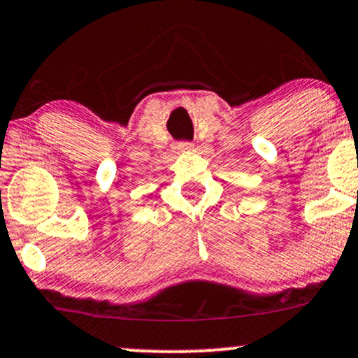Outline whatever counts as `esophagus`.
I'll return each instance as SVG.
<instances>
[{
    "label": "esophagus",
    "mask_w": 358,
    "mask_h": 358,
    "mask_svg": "<svg viewBox=\"0 0 358 358\" xmlns=\"http://www.w3.org/2000/svg\"><path fill=\"white\" fill-rule=\"evenodd\" d=\"M192 149H194V145H192L191 142H179V144L176 145V150H178V152H191Z\"/></svg>",
    "instance_id": "esophagus-1"
}]
</instances>
